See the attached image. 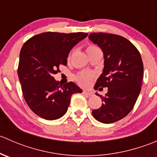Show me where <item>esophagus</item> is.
Segmentation results:
<instances>
[{
	"instance_id": "34e87169",
	"label": "esophagus",
	"mask_w": 157,
	"mask_h": 157,
	"mask_svg": "<svg viewBox=\"0 0 157 157\" xmlns=\"http://www.w3.org/2000/svg\"><path fill=\"white\" fill-rule=\"evenodd\" d=\"M83 94H85L86 96H93V92L90 91V90H83Z\"/></svg>"
}]
</instances>
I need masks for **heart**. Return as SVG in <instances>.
I'll return each instance as SVG.
<instances>
[{"mask_svg": "<svg viewBox=\"0 0 157 157\" xmlns=\"http://www.w3.org/2000/svg\"><path fill=\"white\" fill-rule=\"evenodd\" d=\"M95 50H99L98 47H96V45H90L86 48V52H91V51H95ZM93 75L90 74H80L78 76H77L76 77V80L78 82V83H80L81 86H89L92 83V80H93Z\"/></svg>", "mask_w": 157, "mask_h": 157, "instance_id": "heart-1", "label": "heart"}]
</instances>
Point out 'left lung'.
<instances>
[{
	"instance_id": "left-lung-1",
	"label": "left lung",
	"mask_w": 157,
	"mask_h": 157,
	"mask_svg": "<svg viewBox=\"0 0 157 157\" xmlns=\"http://www.w3.org/2000/svg\"><path fill=\"white\" fill-rule=\"evenodd\" d=\"M89 39L103 52L104 68L94 88H108L100 108L92 112L104 124L115 122L132 110L141 88L144 65L140 52L127 39L108 33H93Z\"/></svg>"
}]
</instances>
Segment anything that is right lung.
<instances>
[{
    "label": "right lung",
    "instance_id": "add662e5",
    "mask_svg": "<svg viewBox=\"0 0 157 157\" xmlns=\"http://www.w3.org/2000/svg\"><path fill=\"white\" fill-rule=\"evenodd\" d=\"M86 33H43L26 41L22 47L18 77L26 103L46 120L62 117L74 93L82 90L73 82L60 85L53 77L60 64L67 65L70 51L86 37Z\"/></svg>",
    "mask_w": 157,
    "mask_h": 157
}]
</instances>
